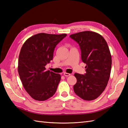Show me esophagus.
<instances>
[{"label":"esophagus","mask_w":128,"mask_h":128,"mask_svg":"<svg viewBox=\"0 0 128 128\" xmlns=\"http://www.w3.org/2000/svg\"><path fill=\"white\" fill-rule=\"evenodd\" d=\"M64 76H70V74H68V73H67V72H64Z\"/></svg>","instance_id":"34e87169"}]
</instances>
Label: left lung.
Returning a JSON list of instances; mask_svg holds the SVG:
<instances>
[{"instance_id": "left-lung-1", "label": "left lung", "mask_w": 128, "mask_h": 128, "mask_svg": "<svg viewBox=\"0 0 128 128\" xmlns=\"http://www.w3.org/2000/svg\"><path fill=\"white\" fill-rule=\"evenodd\" d=\"M78 43L81 60L86 64V73H75L77 82L74 90L85 100L98 98L108 85L112 68V56L107 42L102 36L91 31H84L70 36Z\"/></svg>"}]
</instances>
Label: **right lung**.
I'll use <instances>...</instances> for the list:
<instances>
[{
	"mask_svg": "<svg viewBox=\"0 0 128 128\" xmlns=\"http://www.w3.org/2000/svg\"><path fill=\"white\" fill-rule=\"evenodd\" d=\"M66 36L38 33L29 38L22 47L19 75L26 91L36 100H46L56 92L61 75L47 71L45 66L53 59L56 45Z\"/></svg>",
	"mask_w": 128,
	"mask_h": 128,
	"instance_id": "1",
	"label": "right lung"
}]
</instances>
